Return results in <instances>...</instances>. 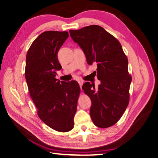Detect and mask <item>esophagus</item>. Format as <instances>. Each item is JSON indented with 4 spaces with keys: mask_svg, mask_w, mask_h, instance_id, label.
Returning a JSON list of instances; mask_svg holds the SVG:
<instances>
[{
    "mask_svg": "<svg viewBox=\"0 0 158 158\" xmlns=\"http://www.w3.org/2000/svg\"><path fill=\"white\" fill-rule=\"evenodd\" d=\"M78 83L79 84V86L81 87V89H82L81 87H82V85H83V81H78Z\"/></svg>",
    "mask_w": 158,
    "mask_h": 158,
    "instance_id": "esophagus-1",
    "label": "esophagus"
}]
</instances>
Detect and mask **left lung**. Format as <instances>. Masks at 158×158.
<instances>
[{
    "instance_id": "obj_1",
    "label": "left lung",
    "mask_w": 158,
    "mask_h": 158,
    "mask_svg": "<svg viewBox=\"0 0 158 158\" xmlns=\"http://www.w3.org/2000/svg\"><path fill=\"white\" fill-rule=\"evenodd\" d=\"M71 37L85 55L88 64L97 65L98 89L90 82L82 89L91 99L90 116L94 124L108 128L123 116L129 102L132 77L128 71V59L118 40L99 25H89L69 30Z\"/></svg>"
}]
</instances>
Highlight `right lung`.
<instances>
[{
	"label": "right lung",
	"mask_w": 158,
	"mask_h": 158,
	"mask_svg": "<svg viewBox=\"0 0 158 158\" xmlns=\"http://www.w3.org/2000/svg\"><path fill=\"white\" fill-rule=\"evenodd\" d=\"M68 37L67 31L43 32L28 50L25 64V79L38 116L59 132H68L74 127L81 91L76 81L66 82L55 78L62 69L57 54Z\"/></svg>",
	"instance_id": "right-lung-1"
}]
</instances>
